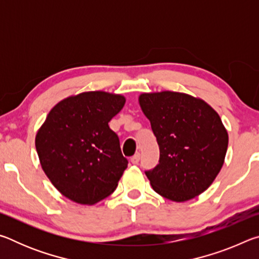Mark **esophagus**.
Masks as SVG:
<instances>
[{
  "mask_svg": "<svg viewBox=\"0 0 259 259\" xmlns=\"http://www.w3.org/2000/svg\"><path fill=\"white\" fill-rule=\"evenodd\" d=\"M139 160H140V154H139V153H137V154H135V155L130 159L131 163H133V164H138V163H139Z\"/></svg>",
  "mask_w": 259,
  "mask_h": 259,
  "instance_id": "obj_1",
  "label": "esophagus"
}]
</instances>
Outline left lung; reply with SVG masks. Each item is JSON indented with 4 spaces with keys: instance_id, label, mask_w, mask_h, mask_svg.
<instances>
[{
    "instance_id": "8db88e82",
    "label": "left lung",
    "mask_w": 259,
    "mask_h": 259,
    "mask_svg": "<svg viewBox=\"0 0 259 259\" xmlns=\"http://www.w3.org/2000/svg\"><path fill=\"white\" fill-rule=\"evenodd\" d=\"M139 104L160 148L159 164L145 171L153 190L175 202L198 196L224 163L229 135L221 117L202 99L174 91L143 94Z\"/></svg>"
}]
</instances>
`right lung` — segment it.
<instances>
[{
  "mask_svg": "<svg viewBox=\"0 0 259 259\" xmlns=\"http://www.w3.org/2000/svg\"><path fill=\"white\" fill-rule=\"evenodd\" d=\"M125 99L90 91L61 100L37 131L35 146L43 171L61 194L94 204L115 190L128 160L108 122Z\"/></svg>",
  "mask_w": 259,
  "mask_h": 259,
  "instance_id": "add662e5",
  "label": "right lung"
}]
</instances>
